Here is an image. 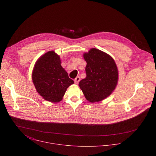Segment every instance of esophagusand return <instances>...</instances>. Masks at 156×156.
I'll list each match as a JSON object with an SVG mask.
<instances>
[{"mask_svg": "<svg viewBox=\"0 0 156 156\" xmlns=\"http://www.w3.org/2000/svg\"><path fill=\"white\" fill-rule=\"evenodd\" d=\"M80 81V78L79 76H77L75 78V79L74 80V81H75V84H78Z\"/></svg>", "mask_w": 156, "mask_h": 156, "instance_id": "34e87169", "label": "esophagus"}]
</instances>
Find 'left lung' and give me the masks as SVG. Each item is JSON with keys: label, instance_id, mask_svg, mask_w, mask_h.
Segmentation results:
<instances>
[{"label": "left lung", "instance_id": "8db88e82", "mask_svg": "<svg viewBox=\"0 0 156 156\" xmlns=\"http://www.w3.org/2000/svg\"><path fill=\"white\" fill-rule=\"evenodd\" d=\"M86 62V77L79 86L87 101L94 103L108 97L115 90L119 71L114 58L108 54L96 48L83 54Z\"/></svg>", "mask_w": 156, "mask_h": 156}]
</instances>
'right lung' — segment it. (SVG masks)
<instances>
[{
  "instance_id": "add662e5",
  "label": "right lung",
  "mask_w": 156,
  "mask_h": 156,
  "mask_svg": "<svg viewBox=\"0 0 156 156\" xmlns=\"http://www.w3.org/2000/svg\"><path fill=\"white\" fill-rule=\"evenodd\" d=\"M32 80L39 94L53 103L61 101L66 89L74 83L62 66L60 56L54 51L45 53L37 60Z\"/></svg>"
}]
</instances>
